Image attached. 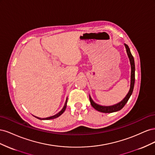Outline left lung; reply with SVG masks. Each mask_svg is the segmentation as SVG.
Returning <instances> with one entry per match:
<instances>
[{
  "instance_id": "1",
  "label": "left lung",
  "mask_w": 155,
  "mask_h": 155,
  "mask_svg": "<svg viewBox=\"0 0 155 155\" xmlns=\"http://www.w3.org/2000/svg\"><path fill=\"white\" fill-rule=\"evenodd\" d=\"M125 47L126 49L127 54L128 58L129 59L130 64V88L129 91L127 93V94L125 96V97L124 99L120 101L119 103L116 104H114L113 105H110V106H104V105H101L96 104L94 101H93L91 96L89 95V99H90L91 104L92 106L94 109H95L96 110L104 112V113H111V112H117L118 110H120L122 108L125 106V105L127 104V102L128 101L129 99L130 98V96L132 95L133 89H134V81H135V64H134V60L133 56L130 53V49L129 46L126 44H124Z\"/></svg>"
}]
</instances>
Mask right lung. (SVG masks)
I'll return each instance as SVG.
<instances>
[{"label":"right lung","mask_w":155,"mask_h":155,"mask_svg":"<svg viewBox=\"0 0 155 155\" xmlns=\"http://www.w3.org/2000/svg\"><path fill=\"white\" fill-rule=\"evenodd\" d=\"M67 100H68V98H67V100H66V101H65V104H64V107H63V109H61V111H59L58 113H57L56 114H55V115H54V116H50V117H48V118H39V117H37V116H35V118H38V119H39V120H51V119H55V118H58V117H59V116H61V115L63 112H64V110H65V109H66V108H67Z\"/></svg>","instance_id":"obj_1"}]
</instances>
